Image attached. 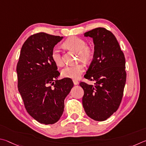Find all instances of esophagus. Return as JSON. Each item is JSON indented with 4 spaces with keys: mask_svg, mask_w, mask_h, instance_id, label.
<instances>
[{
    "mask_svg": "<svg viewBox=\"0 0 146 146\" xmlns=\"http://www.w3.org/2000/svg\"><path fill=\"white\" fill-rule=\"evenodd\" d=\"M73 83L75 85H77L79 84V81L78 80H73Z\"/></svg>",
    "mask_w": 146,
    "mask_h": 146,
    "instance_id": "obj_1",
    "label": "esophagus"
}]
</instances>
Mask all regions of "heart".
I'll use <instances>...</instances> for the list:
<instances>
[{
	"instance_id": "heart-1",
	"label": "heart",
	"mask_w": 146,
	"mask_h": 146,
	"mask_svg": "<svg viewBox=\"0 0 146 146\" xmlns=\"http://www.w3.org/2000/svg\"><path fill=\"white\" fill-rule=\"evenodd\" d=\"M64 45L70 49L79 53V59L85 62H88L93 58L94 50L90 46L87 45L86 41L77 36H71L67 38L64 42ZM51 58L56 65L61 66L63 62L61 58L60 50L58 48H54L51 52ZM85 71V65L79 63L74 65H68L61 71V75L63 78L78 79Z\"/></svg>"
}]
</instances>
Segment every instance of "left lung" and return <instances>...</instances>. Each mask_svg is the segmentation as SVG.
<instances>
[{
    "instance_id": "1",
    "label": "left lung",
    "mask_w": 146,
    "mask_h": 146,
    "mask_svg": "<svg viewBox=\"0 0 146 146\" xmlns=\"http://www.w3.org/2000/svg\"><path fill=\"white\" fill-rule=\"evenodd\" d=\"M84 36L92 38L94 43L93 60L84 77L96 83H80L84 90L83 106L89 117L103 121L121 103L126 80V61L115 36L105 28H96Z\"/></svg>"
}]
</instances>
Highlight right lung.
<instances>
[{
  "instance_id": "1",
  "label": "right lung",
  "mask_w": 146,
  "mask_h": 146,
  "mask_svg": "<svg viewBox=\"0 0 146 146\" xmlns=\"http://www.w3.org/2000/svg\"><path fill=\"white\" fill-rule=\"evenodd\" d=\"M63 36L45 33L33 35L23 44L17 65L18 89L25 108L40 123L52 124L64 111V100L74 83L70 78L57 80L60 72L51 52Z\"/></svg>"
}]
</instances>
